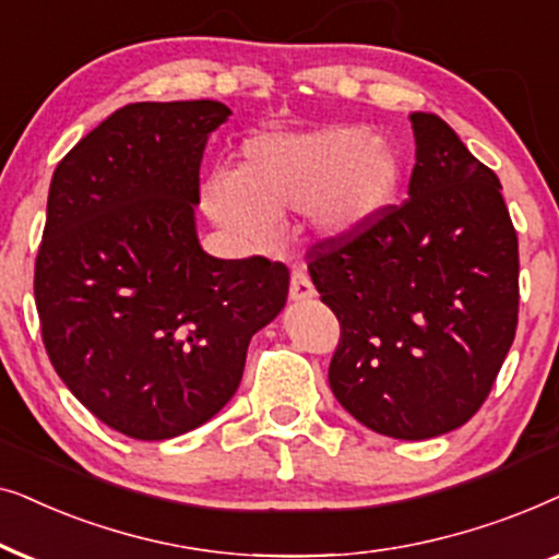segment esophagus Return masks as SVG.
Listing matches in <instances>:
<instances>
[{
    "mask_svg": "<svg viewBox=\"0 0 559 559\" xmlns=\"http://www.w3.org/2000/svg\"><path fill=\"white\" fill-rule=\"evenodd\" d=\"M317 296V288L311 284L309 273L304 267H296L292 273V299L294 301H309Z\"/></svg>",
    "mask_w": 559,
    "mask_h": 559,
    "instance_id": "obj_1",
    "label": "esophagus"
}]
</instances>
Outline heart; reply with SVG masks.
Here are the masks:
<instances>
[{
  "instance_id": "obj_1",
  "label": "heart",
  "mask_w": 559,
  "mask_h": 559,
  "mask_svg": "<svg viewBox=\"0 0 559 559\" xmlns=\"http://www.w3.org/2000/svg\"><path fill=\"white\" fill-rule=\"evenodd\" d=\"M401 158L362 124L263 132L242 145L237 170L204 183V210L240 240H263L286 212H304L324 240H347L373 225L396 199Z\"/></svg>"
}]
</instances>
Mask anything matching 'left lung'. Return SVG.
Returning <instances> with one entry per match:
<instances>
[{"label":"left lung","mask_w":559,"mask_h":559,"mask_svg":"<svg viewBox=\"0 0 559 559\" xmlns=\"http://www.w3.org/2000/svg\"><path fill=\"white\" fill-rule=\"evenodd\" d=\"M408 199L307 252L340 319L334 399L378 435L429 440L488 399L516 334L519 240L498 176L444 119L412 117Z\"/></svg>","instance_id":"1"}]
</instances>
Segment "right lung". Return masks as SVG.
Returning <instances> with one entry per match:
<instances>
[{"label":"right lung","instance_id":"add662e5","mask_svg":"<svg viewBox=\"0 0 559 559\" xmlns=\"http://www.w3.org/2000/svg\"><path fill=\"white\" fill-rule=\"evenodd\" d=\"M222 102L117 109L58 163L35 260L43 345L107 427L158 442L210 421L242 381L250 337L278 317L288 267L212 258L193 222Z\"/></svg>","mask_w":559,"mask_h":559}]
</instances>
